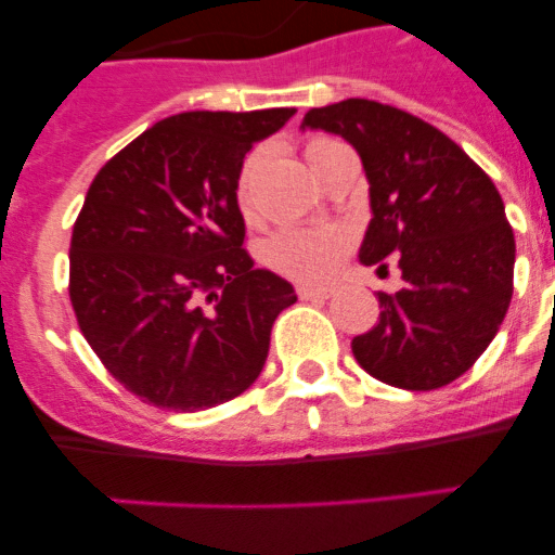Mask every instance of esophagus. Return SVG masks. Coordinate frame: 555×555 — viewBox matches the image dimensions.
<instances>
[{
    "mask_svg": "<svg viewBox=\"0 0 555 555\" xmlns=\"http://www.w3.org/2000/svg\"><path fill=\"white\" fill-rule=\"evenodd\" d=\"M297 294H300V300H327L333 292L327 286H308V283H300Z\"/></svg>",
    "mask_w": 555,
    "mask_h": 555,
    "instance_id": "1",
    "label": "esophagus"
}]
</instances>
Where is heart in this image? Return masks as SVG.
<instances>
[{
  "label": "heart",
  "mask_w": 555,
  "mask_h": 555,
  "mask_svg": "<svg viewBox=\"0 0 555 555\" xmlns=\"http://www.w3.org/2000/svg\"><path fill=\"white\" fill-rule=\"evenodd\" d=\"M338 144L331 139H311L306 144L308 166L320 158L327 146ZM249 183H253V164L244 166L238 178V203L249 208ZM347 233L338 228H283L261 244V261L272 272L302 283L327 281L347 255Z\"/></svg>",
  "instance_id": "1"
}]
</instances>
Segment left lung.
Returning <instances> with one entry per match:
<instances>
[{
	"instance_id": "8db88e82",
	"label": "left lung",
	"mask_w": 555,
	"mask_h": 555,
	"mask_svg": "<svg viewBox=\"0 0 555 555\" xmlns=\"http://www.w3.org/2000/svg\"><path fill=\"white\" fill-rule=\"evenodd\" d=\"M356 146L370 180L372 219L361 263L405 286L380 292V317L352 338V356L397 389L453 384L489 347L514 292V233L489 175L442 130L400 107L345 100L311 107L302 130Z\"/></svg>"
}]
</instances>
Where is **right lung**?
Returning a JSON list of instances; mask_svg holds the SVG:
<instances>
[{"mask_svg":"<svg viewBox=\"0 0 555 555\" xmlns=\"http://www.w3.org/2000/svg\"><path fill=\"white\" fill-rule=\"evenodd\" d=\"M292 116L178 113L96 171L72 230L68 297L91 350L144 403L214 409L261 375L297 294L255 269L235 191L244 155Z\"/></svg>","mask_w":555,"mask_h":555,"instance_id":"1","label":"right lung"}]
</instances>
